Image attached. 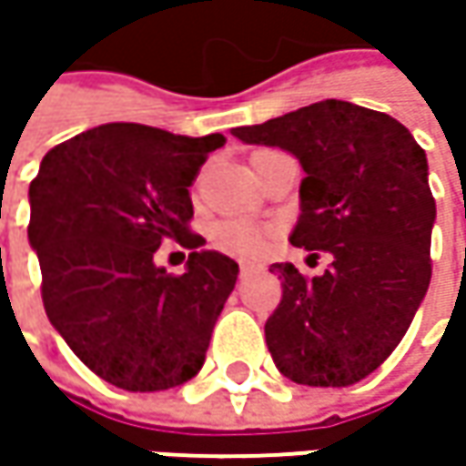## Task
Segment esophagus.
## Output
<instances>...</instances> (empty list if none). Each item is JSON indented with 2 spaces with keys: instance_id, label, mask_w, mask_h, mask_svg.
Listing matches in <instances>:
<instances>
[{
  "instance_id": "1",
  "label": "esophagus",
  "mask_w": 466,
  "mask_h": 466,
  "mask_svg": "<svg viewBox=\"0 0 466 466\" xmlns=\"http://www.w3.org/2000/svg\"><path fill=\"white\" fill-rule=\"evenodd\" d=\"M238 269H241V278H243V275L254 272V269H257V264H254V261H238Z\"/></svg>"
}]
</instances>
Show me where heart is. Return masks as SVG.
Here are the masks:
<instances>
[{"label":"heart","mask_w":466,"mask_h":466,"mask_svg":"<svg viewBox=\"0 0 466 466\" xmlns=\"http://www.w3.org/2000/svg\"><path fill=\"white\" fill-rule=\"evenodd\" d=\"M278 150H259L251 157V166L257 168L261 160H267L269 155H275ZM269 236V228H261V225L251 223H238V220H223L212 228V241L218 243L220 248L228 251H236V254H254L257 248L264 246Z\"/></svg>","instance_id":"heart-1"}]
</instances>
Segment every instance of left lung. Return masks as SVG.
Returning <instances> with one entry per match:
<instances>
[{
  "mask_svg": "<svg viewBox=\"0 0 466 466\" xmlns=\"http://www.w3.org/2000/svg\"><path fill=\"white\" fill-rule=\"evenodd\" d=\"M233 137L293 153L306 170L290 243L329 251V269L272 264L282 300L264 334L282 376L350 386L402 342L431 285L436 199L425 150L397 118L348 100H319Z\"/></svg>",
  "mask_w": 466,
  "mask_h": 466,
  "instance_id": "8db88e82",
  "label": "left lung"
}]
</instances>
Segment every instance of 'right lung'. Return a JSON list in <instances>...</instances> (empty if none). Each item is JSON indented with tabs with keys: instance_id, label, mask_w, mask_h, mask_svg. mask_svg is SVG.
<instances>
[{
	"instance_id": "obj_1",
	"label": "right lung",
	"mask_w": 466,
	"mask_h": 466,
	"mask_svg": "<svg viewBox=\"0 0 466 466\" xmlns=\"http://www.w3.org/2000/svg\"><path fill=\"white\" fill-rule=\"evenodd\" d=\"M223 135L103 124L48 150L30 181L27 238L64 342L103 381L160 391L194 379L238 264L199 248L188 187ZM163 240L191 248L184 276L155 268Z\"/></svg>"
}]
</instances>
